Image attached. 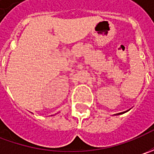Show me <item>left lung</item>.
I'll return each instance as SVG.
<instances>
[{"label":"left lung","instance_id":"1","mask_svg":"<svg viewBox=\"0 0 154 154\" xmlns=\"http://www.w3.org/2000/svg\"><path fill=\"white\" fill-rule=\"evenodd\" d=\"M128 110H126V111H124V112H121V113H117V114H116V115H121V114H123V113H125V112H127Z\"/></svg>","mask_w":154,"mask_h":154}]
</instances>
